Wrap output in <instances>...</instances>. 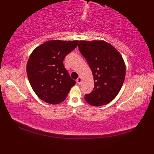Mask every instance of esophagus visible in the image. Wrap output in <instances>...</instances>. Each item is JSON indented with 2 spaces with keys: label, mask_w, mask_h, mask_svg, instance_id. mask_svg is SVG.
<instances>
[{
  "label": "esophagus",
  "mask_w": 154,
  "mask_h": 154,
  "mask_svg": "<svg viewBox=\"0 0 154 154\" xmlns=\"http://www.w3.org/2000/svg\"><path fill=\"white\" fill-rule=\"evenodd\" d=\"M81 81H82V78H81V77H79L77 78V82L78 84H81Z\"/></svg>",
  "instance_id": "obj_1"
}]
</instances>
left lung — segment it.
Instances as JSON below:
<instances>
[{"label": "left lung", "instance_id": "left-lung-1", "mask_svg": "<svg viewBox=\"0 0 154 154\" xmlns=\"http://www.w3.org/2000/svg\"><path fill=\"white\" fill-rule=\"evenodd\" d=\"M78 48L92 71L94 83L92 92L85 94V100L94 106L109 103L120 92L125 79L122 55L104 40H81Z\"/></svg>", "mask_w": 154, "mask_h": 154}]
</instances>
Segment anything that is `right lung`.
Segmentation results:
<instances>
[{
    "instance_id": "right-lung-1",
    "label": "right lung",
    "mask_w": 154,
    "mask_h": 154,
    "mask_svg": "<svg viewBox=\"0 0 154 154\" xmlns=\"http://www.w3.org/2000/svg\"><path fill=\"white\" fill-rule=\"evenodd\" d=\"M78 40L48 41L32 52L26 65L29 82L44 102L56 104L66 99L75 81L70 77L63 61L77 46Z\"/></svg>"
}]
</instances>
